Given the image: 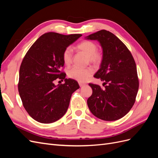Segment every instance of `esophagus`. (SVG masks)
Returning <instances> with one entry per match:
<instances>
[{"label": "esophagus", "mask_w": 158, "mask_h": 158, "mask_svg": "<svg viewBox=\"0 0 158 158\" xmlns=\"http://www.w3.org/2000/svg\"><path fill=\"white\" fill-rule=\"evenodd\" d=\"M79 85H80V87H82L83 85H85V84H84V83H82V82H79Z\"/></svg>", "instance_id": "esophagus-1"}]
</instances>
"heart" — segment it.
Masks as SVG:
<instances>
[{"label":"heart","mask_w":158,"mask_h":158,"mask_svg":"<svg viewBox=\"0 0 158 158\" xmlns=\"http://www.w3.org/2000/svg\"><path fill=\"white\" fill-rule=\"evenodd\" d=\"M77 48L86 54L88 60L95 65L100 64L102 60V55L97 51L98 46L95 43L90 41H84L77 45ZM63 59L66 65H69L73 60V50L70 47L65 49L63 54ZM93 69L90 66L85 68L73 67L68 71V76L70 78L78 81L80 82H84L89 76L93 74Z\"/></svg>","instance_id":"1"}]
</instances>
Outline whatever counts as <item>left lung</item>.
Returning <instances> with one entry per match:
<instances>
[{
	"label": "left lung",
	"instance_id": "8db88e82",
	"mask_svg": "<svg viewBox=\"0 0 158 158\" xmlns=\"http://www.w3.org/2000/svg\"><path fill=\"white\" fill-rule=\"evenodd\" d=\"M85 39L97 40L102 47L101 65L94 77L106 85L102 89L89 84L92 94L88 99V106L94 115L102 120H118L129 112L135 102L139 87L135 61L127 46L111 32L102 30Z\"/></svg>",
	"mask_w": 158,
	"mask_h": 158
}]
</instances>
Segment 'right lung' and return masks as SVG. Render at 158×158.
Listing matches in <instances>:
<instances>
[{"instance_id":"right-lung-1","label":"right lung","mask_w":158,"mask_h":158,"mask_svg":"<svg viewBox=\"0 0 158 158\" xmlns=\"http://www.w3.org/2000/svg\"><path fill=\"white\" fill-rule=\"evenodd\" d=\"M82 34L62 35L48 32L36 40L26 54L19 72L18 92L26 111L37 122L51 123L63 117L71 95L80 86L77 81L65 78V49ZM56 78L63 85H54Z\"/></svg>"}]
</instances>
